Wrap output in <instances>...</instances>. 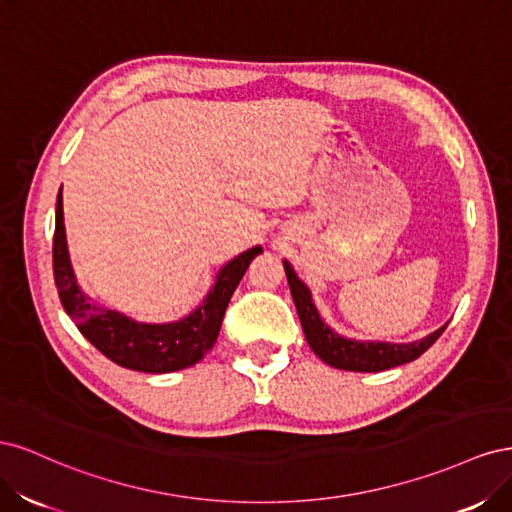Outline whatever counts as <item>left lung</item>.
I'll return each mask as SVG.
<instances>
[{
  "mask_svg": "<svg viewBox=\"0 0 512 512\" xmlns=\"http://www.w3.org/2000/svg\"><path fill=\"white\" fill-rule=\"evenodd\" d=\"M284 269L307 344L316 352V356H320V359L331 367L346 371H384L397 365H404L418 359L425 350H429L446 329L444 324L442 329L414 344L352 342V339L333 333L327 324L320 320L307 286L299 280L288 262H284Z\"/></svg>",
  "mask_w": 512,
  "mask_h": 512,
  "instance_id": "8db88e82",
  "label": "left lung"
}]
</instances>
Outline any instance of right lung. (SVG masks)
Returning a JSON list of instances; mask_svg holds the SVG:
<instances>
[{
    "instance_id": "1",
    "label": "right lung",
    "mask_w": 512,
    "mask_h": 512,
    "mask_svg": "<svg viewBox=\"0 0 512 512\" xmlns=\"http://www.w3.org/2000/svg\"><path fill=\"white\" fill-rule=\"evenodd\" d=\"M260 252V247H252V250L230 260L220 271L205 303L188 318L168 324L134 322L128 316L115 312V309L89 303L81 288L76 286L66 247L61 190L57 194L53 275L61 305H64L76 329L85 335V339H89L106 359L126 369L145 371V374H168V371L185 369L203 359L220 335L232 292H235L243 273Z\"/></svg>"
}]
</instances>
